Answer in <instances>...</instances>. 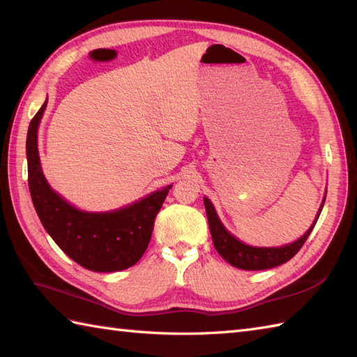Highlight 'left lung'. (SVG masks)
<instances>
[{"mask_svg":"<svg viewBox=\"0 0 357 357\" xmlns=\"http://www.w3.org/2000/svg\"><path fill=\"white\" fill-rule=\"evenodd\" d=\"M204 204H206L211 238H213V245L219 252V255L231 266L243 268V271H264V268L281 266L287 263L288 259H291L305 245L306 238L311 234V231L315 227L317 220H319V216L323 208V204H321L319 215L315 218V222L301 238L297 240V242L281 246V248H254V246H248L242 242H238L234 236H231L228 233V231L224 228V225L220 224V220L215 211V207L208 198H204Z\"/></svg>","mask_w":357,"mask_h":357,"instance_id":"1","label":"left lung"}]
</instances>
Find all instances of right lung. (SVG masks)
<instances>
[{
    "label": "right lung",
    "instance_id": "right-lung-1",
    "mask_svg": "<svg viewBox=\"0 0 357 357\" xmlns=\"http://www.w3.org/2000/svg\"><path fill=\"white\" fill-rule=\"evenodd\" d=\"M34 115L26 135L28 186L45 229L75 263L93 272L124 271L139 261L150 243L153 227L171 186L111 213H84L47 185L37 150V128L43 111Z\"/></svg>",
    "mask_w": 357,
    "mask_h": 357
}]
</instances>
